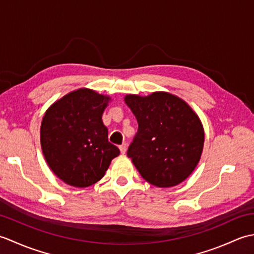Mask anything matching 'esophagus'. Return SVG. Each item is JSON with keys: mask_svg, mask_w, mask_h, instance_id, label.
<instances>
[{"mask_svg": "<svg viewBox=\"0 0 254 254\" xmlns=\"http://www.w3.org/2000/svg\"><path fill=\"white\" fill-rule=\"evenodd\" d=\"M119 148H120L121 154H126L127 153V144L126 143H123L122 145H120V146H119Z\"/></svg>", "mask_w": 254, "mask_h": 254, "instance_id": "34e87169", "label": "esophagus"}]
</instances>
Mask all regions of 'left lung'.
I'll list each match as a JSON object with an SVG mask.
<instances>
[{
  "instance_id": "obj_1",
  "label": "left lung",
  "mask_w": 254,
  "mask_h": 254,
  "mask_svg": "<svg viewBox=\"0 0 254 254\" xmlns=\"http://www.w3.org/2000/svg\"><path fill=\"white\" fill-rule=\"evenodd\" d=\"M138 130L127 156L150 185L170 188L195 169L204 146V128L187 102L166 91L148 96L127 95Z\"/></svg>"
}]
</instances>
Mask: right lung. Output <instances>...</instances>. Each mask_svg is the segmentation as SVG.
Instances as JSON below:
<instances>
[{
  "instance_id": "1",
  "label": "right lung",
  "mask_w": 254,
  "mask_h": 254,
  "mask_svg": "<svg viewBox=\"0 0 254 254\" xmlns=\"http://www.w3.org/2000/svg\"><path fill=\"white\" fill-rule=\"evenodd\" d=\"M110 101L109 96L79 88L53 102L42 118V154L53 174L66 185L93 186L120 154L108 141L101 119Z\"/></svg>"
}]
</instances>
